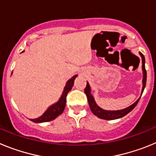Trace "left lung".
I'll list each match as a JSON object with an SVG mask.
<instances>
[{
    "instance_id": "obj_1",
    "label": "left lung",
    "mask_w": 156,
    "mask_h": 156,
    "mask_svg": "<svg viewBox=\"0 0 156 156\" xmlns=\"http://www.w3.org/2000/svg\"><path fill=\"white\" fill-rule=\"evenodd\" d=\"M140 54L141 59H142V70H143V87H142V90H141V94H142L143 91H144V89L146 85V80H147V72L145 69V58H144V56L141 52H139ZM85 94H86L87 97L88 103H89V106H90V108L91 110V112L94 113V115H95L96 116H98L100 119H107V120H112V119H119V118H122L124 115H126V114H128L129 112H131L132 110L134 108V107L137 105L139 100H137L136 102L133 103V105H131L130 106L127 107V108H124V109L121 110H117V111H108V110L102 109L101 108H100L96 102H95L94 98L92 96L91 93H90V85L88 83V82H87V86L85 87L84 90Z\"/></svg>"
}]
</instances>
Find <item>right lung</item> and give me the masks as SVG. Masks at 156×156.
Masks as SVG:
<instances>
[{
    "mask_svg": "<svg viewBox=\"0 0 156 156\" xmlns=\"http://www.w3.org/2000/svg\"><path fill=\"white\" fill-rule=\"evenodd\" d=\"M77 75H75L74 76H73L69 80H68V82L66 83V87L64 88V90H63V93L62 94L61 98L55 104L52 105L51 106H50L48 109L46 110L44 113L41 116H40L39 118L37 119H30L31 121L34 122H49V121H51L53 119H55V118H57L58 115H61L65 109V107H66V96H67V94L69 93L70 90L72 89L73 86L74 84V80L76 78Z\"/></svg>",
    "mask_w": 156,
    "mask_h": 156,
    "instance_id": "obj_1",
    "label": "right lung"
}]
</instances>
